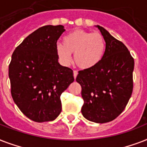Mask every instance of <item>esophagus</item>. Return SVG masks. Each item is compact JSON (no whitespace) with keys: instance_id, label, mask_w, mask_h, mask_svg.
Instances as JSON below:
<instances>
[{"instance_id":"34e87169","label":"esophagus","mask_w":147,"mask_h":147,"mask_svg":"<svg viewBox=\"0 0 147 147\" xmlns=\"http://www.w3.org/2000/svg\"><path fill=\"white\" fill-rule=\"evenodd\" d=\"M77 76V72L76 70H74V79H76V77Z\"/></svg>"}]
</instances>
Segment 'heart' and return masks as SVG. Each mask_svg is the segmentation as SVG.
I'll return each instance as SVG.
<instances>
[{"label": "heart", "instance_id": "obj_1", "mask_svg": "<svg viewBox=\"0 0 147 147\" xmlns=\"http://www.w3.org/2000/svg\"><path fill=\"white\" fill-rule=\"evenodd\" d=\"M63 44H57V53L62 62L67 64L70 54H74L75 64L80 69L95 67L103 60L106 51V42L100 33L76 30L67 35Z\"/></svg>", "mask_w": 147, "mask_h": 147}]
</instances>
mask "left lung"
Masks as SVG:
<instances>
[{"label":"left lung","mask_w":147,"mask_h":147,"mask_svg":"<svg viewBox=\"0 0 147 147\" xmlns=\"http://www.w3.org/2000/svg\"><path fill=\"white\" fill-rule=\"evenodd\" d=\"M106 42L103 60L95 67L80 70L76 80L84 100L81 113L92 122L104 123L123 112L133 92L134 60L127 47L96 25Z\"/></svg>","instance_id":"1"}]
</instances>
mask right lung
Wrapping results in <instances>:
<instances>
[{"instance_id": "1", "label": "right lung", "mask_w": 147, "mask_h": 147, "mask_svg": "<svg viewBox=\"0 0 147 147\" xmlns=\"http://www.w3.org/2000/svg\"><path fill=\"white\" fill-rule=\"evenodd\" d=\"M62 25H47L25 38L9 65L11 96L20 110L37 123L53 121L62 109L61 95L74 82L73 70L58 62Z\"/></svg>"}]
</instances>
